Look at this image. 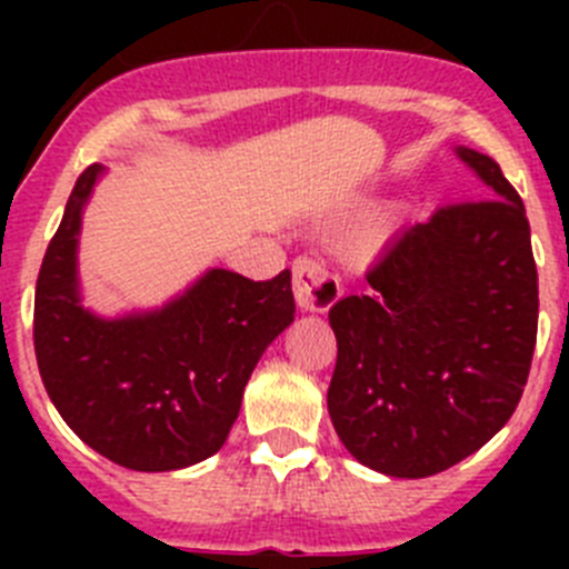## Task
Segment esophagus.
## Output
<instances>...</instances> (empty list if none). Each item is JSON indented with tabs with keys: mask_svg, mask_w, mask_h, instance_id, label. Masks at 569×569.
<instances>
[{
	"mask_svg": "<svg viewBox=\"0 0 569 569\" xmlns=\"http://www.w3.org/2000/svg\"><path fill=\"white\" fill-rule=\"evenodd\" d=\"M293 296L301 310L321 313V310H330L339 301L341 284L319 259L299 256L293 261Z\"/></svg>",
	"mask_w": 569,
	"mask_h": 569,
	"instance_id": "34e87169",
	"label": "esophagus"
}]
</instances>
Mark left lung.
Returning <instances> with one entry per match:
<instances>
[{
  "label": "left lung",
  "mask_w": 569,
  "mask_h": 569,
  "mask_svg": "<svg viewBox=\"0 0 569 569\" xmlns=\"http://www.w3.org/2000/svg\"><path fill=\"white\" fill-rule=\"evenodd\" d=\"M481 196L401 230L370 290L330 308L339 356L328 410L356 461L396 479L459 465L525 393L539 273L525 202L490 156L456 148Z\"/></svg>",
  "instance_id": "left-lung-1"
}]
</instances>
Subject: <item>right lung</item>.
Segmentation results:
<instances>
[{
	"mask_svg": "<svg viewBox=\"0 0 569 569\" xmlns=\"http://www.w3.org/2000/svg\"><path fill=\"white\" fill-rule=\"evenodd\" d=\"M102 164H90L44 250L33 347L64 425L139 472L182 470L228 439L270 341L293 321L290 270L253 281L213 268L168 305L108 319L82 305L79 230Z\"/></svg>",
	"mask_w": 569,
	"mask_h": 569,
	"instance_id": "obj_1",
	"label": "right lung"
}]
</instances>
